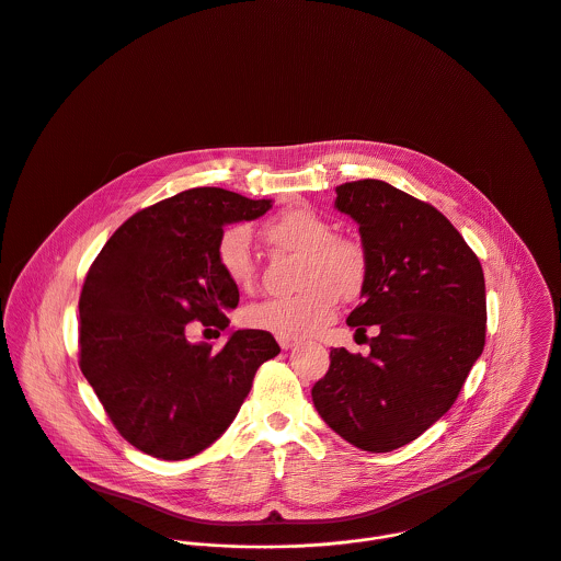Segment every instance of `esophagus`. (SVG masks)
Listing matches in <instances>:
<instances>
[{
  "label": "esophagus",
  "mask_w": 561,
  "mask_h": 561,
  "mask_svg": "<svg viewBox=\"0 0 561 561\" xmlns=\"http://www.w3.org/2000/svg\"><path fill=\"white\" fill-rule=\"evenodd\" d=\"M278 344H280V348L283 351H291L294 346H298L300 342L298 340H287V337H278Z\"/></svg>",
  "instance_id": "esophagus-1"
}]
</instances>
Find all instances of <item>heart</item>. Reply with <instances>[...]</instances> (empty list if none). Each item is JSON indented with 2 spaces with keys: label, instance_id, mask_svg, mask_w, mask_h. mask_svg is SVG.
Listing matches in <instances>:
<instances>
[{
  "label": "heart",
  "instance_id": "obj_1",
  "mask_svg": "<svg viewBox=\"0 0 561 561\" xmlns=\"http://www.w3.org/2000/svg\"><path fill=\"white\" fill-rule=\"evenodd\" d=\"M267 243L302 252L294 296L248 307L245 322L276 337L302 340L331 324L340 298L357 296L368 280V252L362 241L335 234V226L311 208H287L261 226ZM221 274L239 291H254L259 270L245 226L226 228L215 245Z\"/></svg>",
  "mask_w": 561,
  "mask_h": 561
}]
</instances>
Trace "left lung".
Here are the masks:
<instances>
[{"label":"left lung","mask_w":561,"mask_h":561,"mask_svg":"<svg viewBox=\"0 0 561 561\" xmlns=\"http://www.w3.org/2000/svg\"><path fill=\"white\" fill-rule=\"evenodd\" d=\"M335 206L359 224L370 261L364 300L346 320L370 355L333 348L311 396L346 442L389 453L453 407L481 357L485 278L472 248L428 202L366 179L340 185Z\"/></svg>","instance_id":"left-lung-1"}]
</instances>
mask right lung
<instances>
[{"label":"right lung","mask_w":561,"mask_h":561,"mask_svg":"<svg viewBox=\"0 0 561 561\" xmlns=\"http://www.w3.org/2000/svg\"><path fill=\"white\" fill-rule=\"evenodd\" d=\"M270 199L187 188L128 217L106 241L80 294V370L119 435L179 461L210 446L234 420L259 366L280 353L265 331H234L213 351L187 324L228 327L239 289L221 274L224 226L256 219Z\"/></svg>","instance_id":"add662e5"}]
</instances>
